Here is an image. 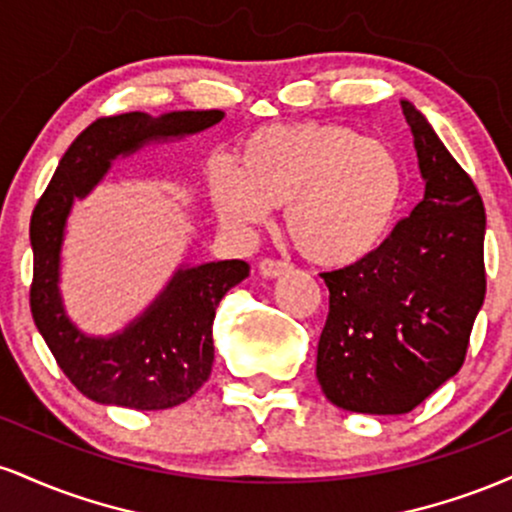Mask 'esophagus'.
Returning <instances> with one entry per match:
<instances>
[{
  "instance_id": "34e87169",
  "label": "esophagus",
  "mask_w": 512,
  "mask_h": 512,
  "mask_svg": "<svg viewBox=\"0 0 512 512\" xmlns=\"http://www.w3.org/2000/svg\"><path fill=\"white\" fill-rule=\"evenodd\" d=\"M286 269H289V262L276 260V257H264V260L260 262V272L264 276H269V279H274V276L284 274Z\"/></svg>"
}]
</instances>
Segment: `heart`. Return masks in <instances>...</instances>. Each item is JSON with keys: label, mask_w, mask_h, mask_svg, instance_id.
I'll use <instances>...</instances> for the list:
<instances>
[{"label": "heart", "mask_w": 512, "mask_h": 512, "mask_svg": "<svg viewBox=\"0 0 512 512\" xmlns=\"http://www.w3.org/2000/svg\"><path fill=\"white\" fill-rule=\"evenodd\" d=\"M209 197L223 223L260 226L286 207V231L320 267H351L390 238L404 197L402 161L385 142L330 122L250 134L238 170L219 168Z\"/></svg>", "instance_id": "1"}]
</instances>
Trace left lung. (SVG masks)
Segmentation results:
<instances>
[{
	"mask_svg": "<svg viewBox=\"0 0 512 512\" xmlns=\"http://www.w3.org/2000/svg\"><path fill=\"white\" fill-rule=\"evenodd\" d=\"M426 195L366 260L322 272L330 313L317 380L332 404L407 414L462 368L486 293V214L477 185L409 101Z\"/></svg>",
	"mask_w": 512,
	"mask_h": 512,
	"instance_id": "left-lung-1",
	"label": "left lung"
}]
</instances>
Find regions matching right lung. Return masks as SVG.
<instances>
[{"instance_id": "right-lung-1", "label": "right lung", "mask_w": 512, "mask_h": 512, "mask_svg": "<svg viewBox=\"0 0 512 512\" xmlns=\"http://www.w3.org/2000/svg\"><path fill=\"white\" fill-rule=\"evenodd\" d=\"M221 110H182L163 117L125 113L98 117L74 139L31 216V313L57 366L81 395L127 409H170L207 383L214 363L216 305L250 274L243 260L180 269L149 313L113 339L84 337L62 310L57 264L72 199L101 180L110 161L149 139L202 132Z\"/></svg>"}]
</instances>
